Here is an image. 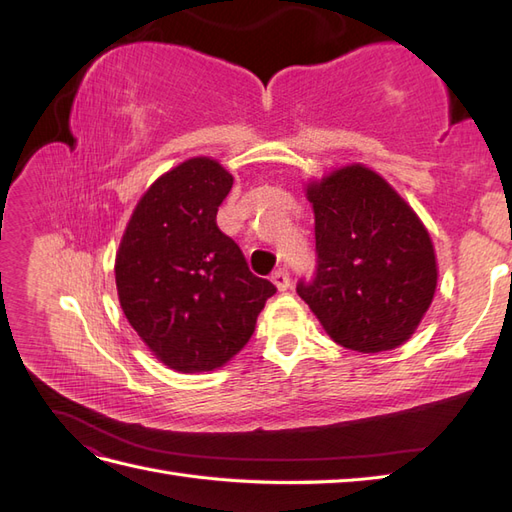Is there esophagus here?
<instances>
[{"label": "esophagus", "instance_id": "34e87169", "mask_svg": "<svg viewBox=\"0 0 512 512\" xmlns=\"http://www.w3.org/2000/svg\"><path fill=\"white\" fill-rule=\"evenodd\" d=\"M271 280H273V284L277 286V290H280V292H284V290H288V288H290V275H288V271H286V269L275 271Z\"/></svg>", "mask_w": 512, "mask_h": 512}]
</instances>
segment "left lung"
I'll list each match as a JSON object with an SVG mask.
<instances>
[{
    "label": "left lung",
    "instance_id": "8db88e82",
    "mask_svg": "<svg viewBox=\"0 0 512 512\" xmlns=\"http://www.w3.org/2000/svg\"><path fill=\"white\" fill-rule=\"evenodd\" d=\"M318 269L299 297L335 344L376 354L406 344L438 286L425 224L393 185L348 164L305 185Z\"/></svg>",
    "mask_w": 512,
    "mask_h": 512
}]
</instances>
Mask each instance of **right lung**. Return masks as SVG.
<instances>
[{
	"label": "right lung",
	"mask_w": 512,
	"mask_h": 512,
	"mask_svg": "<svg viewBox=\"0 0 512 512\" xmlns=\"http://www.w3.org/2000/svg\"><path fill=\"white\" fill-rule=\"evenodd\" d=\"M232 181L207 156L170 168L136 203L115 256L123 314L153 356L181 374L226 365L275 294L215 224Z\"/></svg>",
	"instance_id": "add662e5"
}]
</instances>
